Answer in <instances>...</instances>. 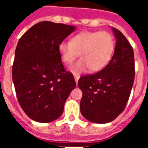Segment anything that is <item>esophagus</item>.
<instances>
[{"label": "esophagus", "instance_id": "obj_1", "mask_svg": "<svg viewBox=\"0 0 148 148\" xmlns=\"http://www.w3.org/2000/svg\"><path fill=\"white\" fill-rule=\"evenodd\" d=\"M79 78H80V75H79V74H75V75H74V79H75V81H76L77 84L78 82Z\"/></svg>", "mask_w": 148, "mask_h": 148}]
</instances>
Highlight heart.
<instances>
[{
	"label": "heart",
	"instance_id": "heart-1",
	"mask_svg": "<svg viewBox=\"0 0 148 148\" xmlns=\"http://www.w3.org/2000/svg\"><path fill=\"white\" fill-rule=\"evenodd\" d=\"M114 38L108 31H85L77 34L71 41L63 40L58 45L61 60L71 64L79 55L81 59L69 67L74 74L88 71H98L110 62L114 51Z\"/></svg>",
	"mask_w": 148,
	"mask_h": 148
}]
</instances>
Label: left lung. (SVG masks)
Listing matches in <instances>:
<instances>
[{"label": "left lung", "mask_w": 148, "mask_h": 148, "mask_svg": "<svg viewBox=\"0 0 148 148\" xmlns=\"http://www.w3.org/2000/svg\"><path fill=\"white\" fill-rule=\"evenodd\" d=\"M112 30L117 42L110 62L98 73L81 76L78 81L83 93L81 114L97 124L112 121L124 111L134 81L133 48L121 31Z\"/></svg>", "instance_id": "obj_1"}]
</instances>
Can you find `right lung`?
Wrapping results in <instances>:
<instances>
[{
  "mask_svg": "<svg viewBox=\"0 0 148 148\" xmlns=\"http://www.w3.org/2000/svg\"><path fill=\"white\" fill-rule=\"evenodd\" d=\"M75 27L51 21L32 26L17 43L12 78L17 100L31 119L47 123L58 119L71 90L73 74L61 61L58 45Z\"/></svg>",
  "mask_w": 148,
  "mask_h": 148,
  "instance_id": "1",
  "label": "right lung"
}]
</instances>
